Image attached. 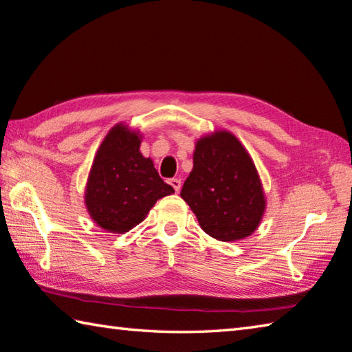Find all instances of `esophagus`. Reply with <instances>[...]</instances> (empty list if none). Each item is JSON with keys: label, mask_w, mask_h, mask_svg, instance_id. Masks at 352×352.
I'll list each match as a JSON object with an SVG mask.
<instances>
[{"label": "esophagus", "mask_w": 352, "mask_h": 352, "mask_svg": "<svg viewBox=\"0 0 352 352\" xmlns=\"http://www.w3.org/2000/svg\"><path fill=\"white\" fill-rule=\"evenodd\" d=\"M169 184L175 189V192H178V190H180V188H182V180H178V178H170Z\"/></svg>", "instance_id": "34e87169"}]
</instances>
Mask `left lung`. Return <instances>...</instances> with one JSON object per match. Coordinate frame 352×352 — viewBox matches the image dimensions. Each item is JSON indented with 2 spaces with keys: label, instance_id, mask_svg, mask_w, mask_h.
I'll return each mask as SVG.
<instances>
[{
  "label": "left lung",
  "instance_id": "1",
  "mask_svg": "<svg viewBox=\"0 0 352 352\" xmlns=\"http://www.w3.org/2000/svg\"><path fill=\"white\" fill-rule=\"evenodd\" d=\"M182 198L204 232L220 241L252 235L266 210L257 168L240 140L229 131H214L197 140L194 168Z\"/></svg>",
  "mask_w": 352,
  "mask_h": 352
}]
</instances>
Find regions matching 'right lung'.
Returning <instances> with one entry per match:
<instances>
[{
    "label": "right lung",
    "mask_w": 352,
    "mask_h": 352,
    "mask_svg": "<svg viewBox=\"0 0 352 352\" xmlns=\"http://www.w3.org/2000/svg\"><path fill=\"white\" fill-rule=\"evenodd\" d=\"M142 135L124 123L107 132L89 172L85 204L91 219L107 232L124 234L148 217L157 200L174 194L154 162L140 152Z\"/></svg>",
    "instance_id": "obj_1"
}]
</instances>
